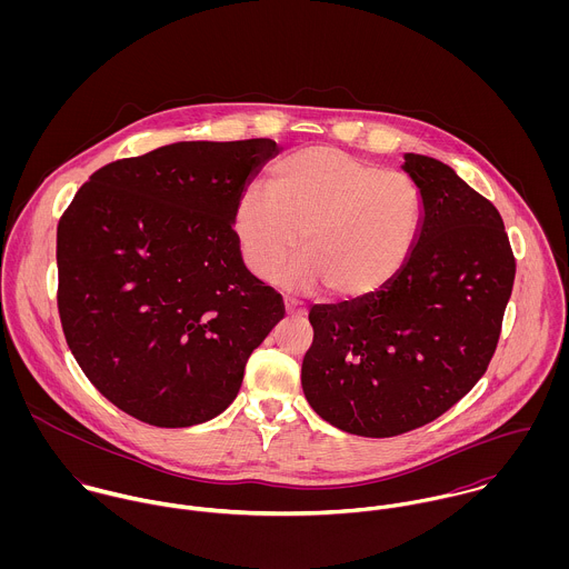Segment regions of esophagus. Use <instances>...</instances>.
I'll return each mask as SVG.
<instances>
[{"instance_id":"obj_1","label":"esophagus","mask_w":569,"mask_h":569,"mask_svg":"<svg viewBox=\"0 0 569 569\" xmlns=\"http://www.w3.org/2000/svg\"><path fill=\"white\" fill-rule=\"evenodd\" d=\"M284 311H287V316H296V318L307 313V309L298 300H291V298H284Z\"/></svg>"}]
</instances>
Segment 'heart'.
<instances>
[{
	"mask_svg": "<svg viewBox=\"0 0 569 569\" xmlns=\"http://www.w3.org/2000/svg\"><path fill=\"white\" fill-rule=\"evenodd\" d=\"M422 217V192L406 172L309 147L271 168L269 192L244 190L232 230L256 278L269 280L300 243L305 253L278 273L282 287L311 293L325 284L339 300H363L401 273Z\"/></svg>",
	"mask_w": 569,
	"mask_h": 569,
	"instance_id": "1",
	"label": "heart"
}]
</instances>
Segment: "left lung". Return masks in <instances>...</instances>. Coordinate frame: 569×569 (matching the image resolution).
<instances>
[{"label": "left lung", "mask_w": 569, "mask_h": 569, "mask_svg": "<svg viewBox=\"0 0 569 569\" xmlns=\"http://www.w3.org/2000/svg\"><path fill=\"white\" fill-rule=\"evenodd\" d=\"M403 158L425 201L416 247L379 293L311 309L302 361L309 406L366 438L436 420L482 379L515 282L497 208L451 166Z\"/></svg>", "instance_id": "obj_1"}]
</instances>
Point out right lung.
<instances>
[{"mask_svg":"<svg viewBox=\"0 0 569 569\" xmlns=\"http://www.w3.org/2000/svg\"><path fill=\"white\" fill-rule=\"evenodd\" d=\"M273 140L174 142L107 163L57 230L59 316L93 388L156 427L237 399L244 363L284 318L239 253L232 210Z\"/></svg>","mask_w":569,"mask_h":569,"instance_id":"add662e5","label":"right lung"}]
</instances>
